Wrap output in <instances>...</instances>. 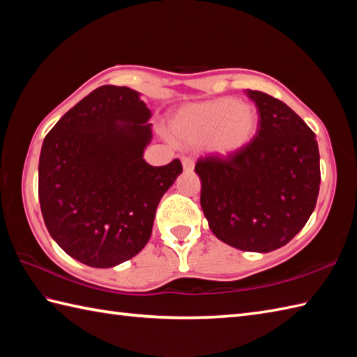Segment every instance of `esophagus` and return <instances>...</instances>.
<instances>
[{
	"label": "esophagus",
	"mask_w": 357,
	"mask_h": 357,
	"mask_svg": "<svg viewBox=\"0 0 357 357\" xmlns=\"http://www.w3.org/2000/svg\"><path fill=\"white\" fill-rule=\"evenodd\" d=\"M181 162H183V169L185 172H192L193 170L195 162H193L192 158H183V159H181Z\"/></svg>",
	"instance_id": "1"
}]
</instances>
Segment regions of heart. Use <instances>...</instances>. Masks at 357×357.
<instances>
[{
	"mask_svg": "<svg viewBox=\"0 0 357 357\" xmlns=\"http://www.w3.org/2000/svg\"><path fill=\"white\" fill-rule=\"evenodd\" d=\"M257 112L252 104L218 98L185 105L170 121V138L185 147L204 146L210 153L229 158L252 142Z\"/></svg>",
	"mask_w": 357,
	"mask_h": 357,
	"instance_id": "obj_1",
	"label": "heart"
}]
</instances>
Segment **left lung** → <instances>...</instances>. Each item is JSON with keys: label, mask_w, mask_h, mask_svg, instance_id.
Here are the masks:
<instances>
[{"label": "left lung", "mask_w": 357, "mask_h": 357, "mask_svg": "<svg viewBox=\"0 0 357 357\" xmlns=\"http://www.w3.org/2000/svg\"><path fill=\"white\" fill-rule=\"evenodd\" d=\"M259 110V130L239 153L196 162L201 207L215 236L242 252L288 244L312 216L321 184L316 135L282 101L245 92Z\"/></svg>", "instance_id": "8db88e82"}]
</instances>
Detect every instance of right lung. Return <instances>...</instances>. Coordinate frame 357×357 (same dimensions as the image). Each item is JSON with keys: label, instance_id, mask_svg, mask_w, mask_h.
Listing matches in <instances>:
<instances>
[{"label": "right lung", "instance_id": "1", "mask_svg": "<svg viewBox=\"0 0 357 357\" xmlns=\"http://www.w3.org/2000/svg\"><path fill=\"white\" fill-rule=\"evenodd\" d=\"M150 116L136 90L101 86L44 138L38 195L45 227L89 267H115L146 247L158 204L183 172L179 159L144 161Z\"/></svg>", "mask_w": 357, "mask_h": 357}]
</instances>
